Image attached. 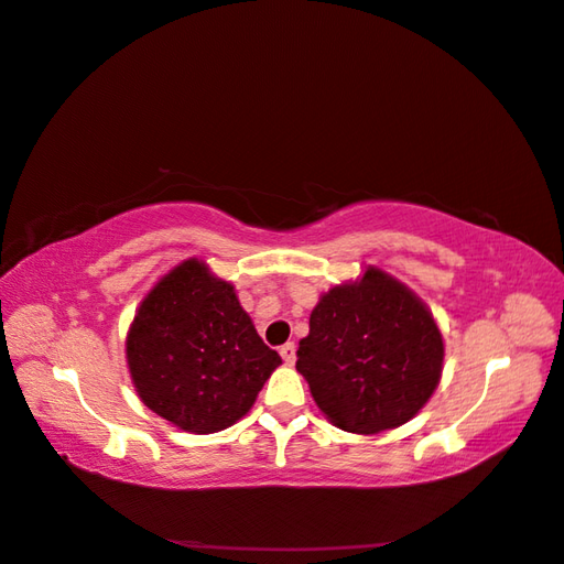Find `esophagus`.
<instances>
[{"mask_svg":"<svg viewBox=\"0 0 564 564\" xmlns=\"http://www.w3.org/2000/svg\"><path fill=\"white\" fill-rule=\"evenodd\" d=\"M294 352H296V346H294V343H284V346L280 348V355H282V360H284L286 365H292V362H294Z\"/></svg>","mask_w":564,"mask_h":564,"instance_id":"1","label":"esophagus"}]
</instances>
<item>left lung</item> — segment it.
Here are the masks:
<instances>
[{"mask_svg": "<svg viewBox=\"0 0 564 564\" xmlns=\"http://www.w3.org/2000/svg\"><path fill=\"white\" fill-rule=\"evenodd\" d=\"M296 370L338 429L379 433L406 423L431 399L443 336L419 296L367 268L360 282L321 296L308 336L299 340Z\"/></svg>", "mask_w": 564, "mask_h": 564, "instance_id": "8db88e82", "label": "left lung"}]
</instances>
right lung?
<instances>
[{"instance_id": "right-lung-1", "label": "right lung", "mask_w": 564, "mask_h": 564, "mask_svg": "<svg viewBox=\"0 0 564 564\" xmlns=\"http://www.w3.org/2000/svg\"><path fill=\"white\" fill-rule=\"evenodd\" d=\"M126 358L143 404L189 433L224 431L246 416L282 362L234 286L199 260L182 262L143 299Z\"/></svg>"}]
</instances>
